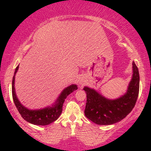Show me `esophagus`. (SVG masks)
<instances>
[{
	"label": "esophagus",
	"instance_id": "34e87169",
	"mask_svg": "<svg viewBox=\"0 0 151 151\" xmlns=\"http://www.w3.org/2000/svg\"><path fill=\"white\" fill-rule=\"evenodd\" d=\"M84 82H85V79H84V77H80L79 79V83L81 85H83L84 84Z\"/></svg>",
	"mask_w": 151,
	"mask_h": 151
}]
</instances>
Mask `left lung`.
I'll list each match as a JSON object with an SVG mask.
<instances>
[{
	"label": "left lung",
	"instance_id": "left-lung-1",
	"mask_svg": "<svg viewBox=\"0 0 151 151\" xmlns=\"http://www.w3.org/2000/svg\"><path fill=\"white\" fill-rule=\"evenodd\" d=\"M133 77L127 91L116 99H109L96 90L85 86L86 103L84 114L90 121L99 125H111L124 119L132 111L139 93L138 69L133 62Z\"/></svg>",
	"mask_w": 151,
	"mask_h": 151
}]
</instances>
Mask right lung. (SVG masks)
Returning <instances> with one entry per match:
<instances>
[{"label": "right lung", "instance_id": "obj_1", "mask_svg": "<svg viewBox=\"0 0 151 151\" xmlns=\"http://www.w3.org/2000/svg\"><path fill=\"white\" fill-rule=\"evenodd\" d=\"M18 68L19 65H18V67L15 69L14 76L13 77L12 95H13V99L15 106H16L21 116L27 122L34 124V125L46 126L56 121L60 116V114H62V106H63V104L65 102V99L67 97V96L70 93L77 89V86L76 84H72V85L65 88L62 91L61 94L58 98L57 101H55V104L52 105V107L48 106L42 109H38V110H30V109L25 108L23 105L20 104V102L17 98L16 93H15L14 86L15 76L16 72H18Z\"/></svg>", "mask_w": 151, "mask_h": 151}]
</instances>
